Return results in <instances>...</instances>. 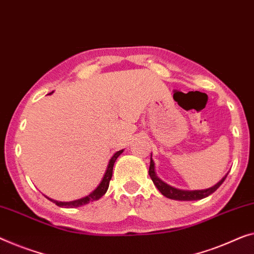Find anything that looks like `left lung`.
Listing matches in <instances>:
<instances>
[{
    "instance_id": "left-lung-1",
    "label": "left lung",
    "mask_w": 254,
    "mask_h": 254,
    "mask_svg": "<svg viewBox=\"0 0 254 254\" xmlns=\"http://www.w3.org/2000/svg\"><path fill=\"white\" fill-rule=\"evenodd\" d=\"M148 173L151 178V180H153L154 185L157 187V189L162 192V194L166 196L168 198L178 199V200H196V199H202L204 197H207V196L211 195L212 192H214L219 187L221 186V184L224 183L227 175H228V173H227V175L222 178V179L219 181L215 186L204 189V190H180V189L169 186V185L163 183L161 179H158L156 173H155V166L151 157H150V165H149Z\"/></svg>"
}]
</instances>
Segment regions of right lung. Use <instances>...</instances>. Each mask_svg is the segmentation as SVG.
<instances>
[{
    "mask_svg": "<svg viewBox=\"0 0 254 254\" xmlns=\"http://www.w3.org/2000/svg\"><path fill=\"white\" fill-rule=\"evenodd\" d=\"M122 153H123V149L116 151V153L114 154V156L111 158V161H109V164L107 166V170H106V173H105V176L103 178V180H101L99 186L94 189V190L91 192L90 195L85 196V197H83V198L76 199V200H71V202H58V200H55V199H51V198H49V199H50L51 202L56 203V205L62 206V207H68V209L85 205V204H88L90 202H93V200L99 199L101 196H104L105 192L107 191L108 186H109V181H111L112 176H113V166H114L116 158L119 157Z\"/></svg>",
    "mask_w": 254,
    "mask_h": 254,
    "instance_id": "right-lung-1",
    "label": "right lung"
}]
</instances>
